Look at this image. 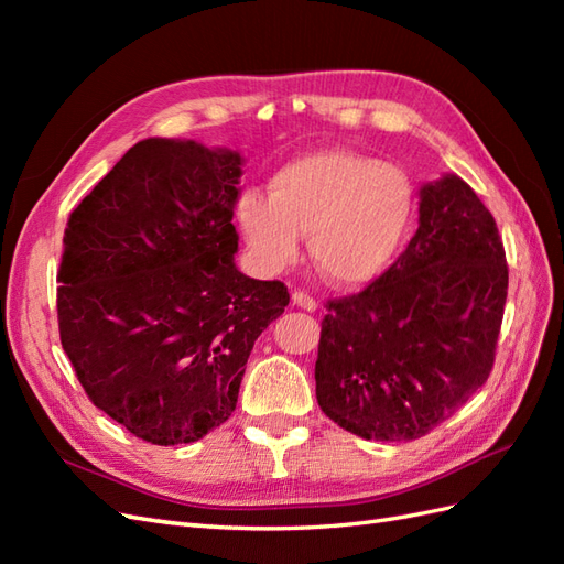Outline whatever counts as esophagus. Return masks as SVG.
<instances>
[{"mask_svg":"<svg viewBox=\"0 0 564 564\" xmlns=\"http://www.w3.org/2000/svg\"><path fill=\"white\" fill-rule=\"evenodd\" d=\"M292 301H294V305H299V308L308 311V313H313L317 308V301L311 294H305V292H294Z\"/></svg>","mask_w":564,"mask_h":564,"instance_id":"esophagus-1","label":"esophagus"}]
</instances>
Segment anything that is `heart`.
<instances>
[{
	"label": "heart",
	"mask_w": 564,
	"mask_h": 564,
	"mask_svg": "<svg viewBox=\"0 0 564 564\" xmlns=\"http://www.w3.org/2000/svg\"><path fill=\"white\" fill-rule=\"evenodd\" d=\"M414 185L402 169L352 150H317L280 166L270 193L247 187L235 216L263 275L292 265L308 235L313 265L336 286L379 280L414 220Z\"/></svg>",
	"instance_id": "obj_1"
}]
</instances>
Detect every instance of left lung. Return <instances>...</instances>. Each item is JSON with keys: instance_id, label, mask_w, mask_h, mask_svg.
Here are the masks:
<instances>
[{"instance_id": "obj_1", "label": "left lung", "mask_w": 564, "mask_h": 564, "mask_svg": "<svg viewBox=\"0 0 564 564\" xmlns=\"http://www.w3.org/2000/svg\"><path fill=\"white\" fill-rule=\"evenodd\" d=\"M419 230L365 292L327 303L315 392L340 429L406 442L482 388L508 294L497 220L456 174L421 185Z\"/></svg>"}]
</instances>
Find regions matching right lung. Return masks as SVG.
Masks as SVG:
<instances>
[{
  "label": "right lung",
  "mask_w": 564,
  "mask_h": 564,
  "mask_svg": "<svg viewBox=\"0 0 564 564\" xmlns=\"http://www.w3.org/2000/svg\"><path fill=\"white\" fill-rule=\"evenodd\" d=\"M242 155L145 139L70 214L58 329L89 400L152 445L197 442L235 412L253 340L289 292L237 270Z\"/></svg>",
  "instance_id": "1"
}]
</instances>
